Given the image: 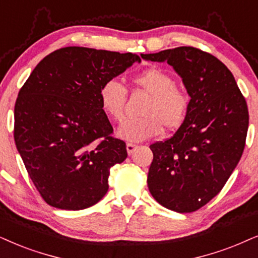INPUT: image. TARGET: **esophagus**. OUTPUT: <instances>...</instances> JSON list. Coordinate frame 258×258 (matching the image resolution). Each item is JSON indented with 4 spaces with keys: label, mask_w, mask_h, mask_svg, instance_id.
<instances>
[{
    "label": "esophagus",
    "mask_w": 258,
    "mask_h": 258,
    "mask_svg": "<svg viewBox=\"0 0 258 258\" xmlns=\"http://www.w3.org/2000/svg\"><path fill=\"white\" fill-rule=\"evenodd\" d=\"M137 148H138V146H137L136 144H132V143H127L126 144V150H127V153H128V155H132V153L137 150Z\"/></svg>",
    "instance_id": "obj_1"
}]
</instances>
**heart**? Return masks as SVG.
<instances>
[{"mask_svg":"<svg viewBox=\"0 0 258 258\" xmlns=\"http://www.w3.org/2000/svg\"><path fill=\"white\" fill-rule=\"evenodd\" d=\"M132 84L137 90L150 95L143 109L142 119L127 120L119 127L118 136L127 142L139 143L158 136L163 127L175 131L187 116L190 99L187 91L176 86L175 78L165 70L150 68L136 75ZM103 112L116 122L125 118L127 89L115 80L102 84L99 91Z\"/></svg>","mask_w":258,"mask_h":258,"instance_id":"obj_1","label":"heart"}]
</instances>
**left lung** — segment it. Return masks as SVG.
<instances>
[{
  "instance_id": "1",
  "label": "left lung",
  "mask_w": 258,
  "mask_h": 258,
  "mask_svg": "<svg viewBox=\"0 0 258 258\" xmlns=\"http://www.w3.org/2000/svg\"><path fill=\"white\" fill-rule=\"evenodd\" d=\"M167 61L182 77L190 105L171 138L150 145L148 185L168 210L190 213L219 194L242 157L249 126L246 101L225 64L191 46L142 54Z\"/></svg>"
}]
</instances>
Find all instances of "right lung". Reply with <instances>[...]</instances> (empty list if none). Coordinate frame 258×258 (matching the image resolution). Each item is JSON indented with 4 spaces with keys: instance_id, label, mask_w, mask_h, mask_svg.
Returning a JSON list of instances; mask_svg holds the SVG:
<instances>
[{
    "instance_id": "add662e5",
    "label": "right lung",
    "mask_w": 258,
    "mask_h": 258,
    "mask_svg": "<svg viewBox=\"0 0 258 258\" xmlns=\"http://www.w3.org/2000/svg\"><path fill=\"white\" fill-rule=\"evenodd\" d=\"M139 56L69 46L39 63L19 91L14 139L45 202L84 210L105 197L109 170L127 157L100 103L102 84Z\"/></svg>"
}]
</instances>
